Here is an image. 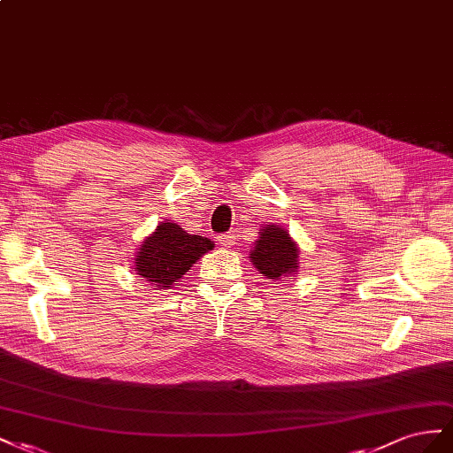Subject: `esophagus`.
I'll use <instances>...</instances> for the list:
<instances>
[{"label":"esophagus","instance_id":"1","mask_svg":"<svg viewBox=\"0 0 453 453\" xmlns=\"http://www.w3.org/2000/svg\"><path fill=\"white\" fill-rule=\"evenodd\" d=\"M218 241H219V244H224V247H234L237 241V234L235 231H229V234H226V235H219Z\"/></svg>","mask_w":453,"mask_h":453}]
</instances>
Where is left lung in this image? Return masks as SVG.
Returning <instances> with one entry per match:
<instances>
[{"label":"left lung","mask_w":453,"mask_h":453,"mask_svg":"<svg viewBox=\"0 0 453 453\" xmlns=\"http://www.w3.org/2000/svg\"><path fill=\"white\" fill-rule=\"evenodd\" d=\"M260 237L254 242L250 252L252 265L260 271L265 279L279 280L296 275L300 267L298 254L300 249L288 235V231L280 226H265L260 231Z\"/></svg>","instance_id":"left-lung-1"}]
</instances>
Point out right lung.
Returning a JSON list of instances; mask_svg holds the SVG:
<instances>
[{"label":"right lung","mask_w":453,"mask_h":453,"mask_svg":"<svg viewBox=\"0 0 453 453\" xmlns=\"http://www.w3.org/2000/svg\"><path fill=\"white\" fill-rule=\"evenodd\" d=\"M212 249L211 239L189 235L178 224L166 219L142 241L133 269L150 282V287L165 290L178 284L191 265Z\"/></svg>","instance_id":"1"}]
</instances>
